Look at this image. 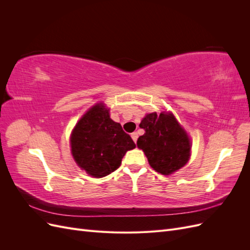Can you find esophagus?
I'll return each mask as SVG.
<instances>
[{
	"label": "esophagus",
	"instance_id": "obj_1",
	"mask_svg": "<svg viewBox=\"0 0 250 250\" xmlns=\"http://www.w3.org/2000/svg\"><path fill=\"white\" fill-rule=\"evenodd\" d=\"M131 138H132V140L134 141V143H137V141H138V138H139L138 132H132V133H131Z\"/></svg>",
	"mask_w": 250,
	"mask_h": 250
}]
</instances>
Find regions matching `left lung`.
Returning <instances> with one entry per match:
<instances>
[{
	"mask_svg": "<svg viewBox=\"0 0 250 250\" xmlns=\"http://www.w3.org/2000/svg\"><path fill=\"white\" fill-rule=\"evenodd\" d=\"M140 127L145 133L138 139L137 145L156 172L169 175L188 163L191 142L172 113H148Z\"/></svg>",
	"mask_w": 250,
	"mask_h": 250,
	"instance_id": "left-lung-1",
	"label": "left lung"
}]
</instances>
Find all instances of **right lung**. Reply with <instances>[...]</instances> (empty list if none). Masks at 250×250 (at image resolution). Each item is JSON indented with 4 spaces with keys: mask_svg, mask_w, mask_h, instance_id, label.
Wrapping results in <instances>:
<instances>
[{
    "mask_svg": "<svg viewBox=\"0 0 250 250\" xmlns=\"http://www.w3.org/2000/svg\"><path fill=\"white\" fill-rule=\"evenodd\" d=\"M71 146L81 169L94 177H104L120 167L123 156L135 144L121 124L109 118L104 104L98 103L75 126Z\"/></svg>",
    "mask_w": 250,
    "mask_h": 250,
    "instance_id": "obj_1",
    "label": "right lung"
}]
</instances>
